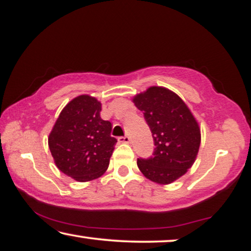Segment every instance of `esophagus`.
Instances as JSON below:
<instances>
[{"mask_svg": "<svg viewBox=\"0 0 251 251\" xmlns=\"http://www.w3.org/2000/svg\"><path fill=\"white\" fill-rule=\"evenodd\" d=\"M119 143H122V144H129L130 143V137L129 136H125V137H119L118 138Z\"/></svg>", "mask_w": 251, "mask_h": 251, "instance_id": "obj_1", "label": "esophagus"}]
</instances>
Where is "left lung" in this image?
<instances>
[{"label":"left lung","instance_id":"1","mask_svg":"<svg viewBox=\"0 0 251 251\" xmlns=\"http://www.w3.org/2000/svg\"><path fill=\"white\" fill-rule=\"evenodd\" d=\"M138 110L144 112L155 143L154 156L138 158L145 177L166 186L180 179L197 158L201 126L183 100L169 88L151 86L133 96Z\"/></svg>","mask_w":251,"mask_h":251}]
</instances>
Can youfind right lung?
Returning <instances> with one entry per match:
<instances>
[{
    "instance_id": "add662e5",
    "label": "right lung",
    "mask_w": 251,
    "mask_h": 251,
    "mask_svg": "<svg viewBox=\"0 0 251 251\" xmlns=\"http://www.w3.org/2000/svg\"><path fill=\"white\" fill-rule=\"evenodd\" d=\"M101 103L79 95L61 111L49 136L56 168L78 182L95 180L106 172L118 140L111 136L112 123L100 118Z\"/></svg>"
}]
</instances>
